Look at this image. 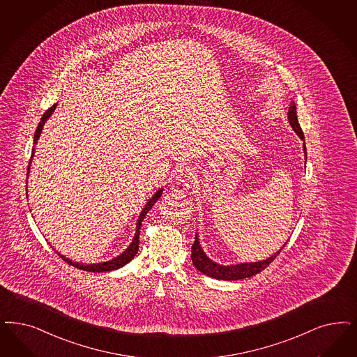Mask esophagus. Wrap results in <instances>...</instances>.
Wrapping results in <instances>:
<instances>
[{
  "instance_id": "1",
  "label": "esophagus",
  "mask_w": 357,
  "mask_h": 357,
  "mask_svg": "<svg viewBox=\"0 0 357 357\" xmlns=\"http://www.w3.org/2000/svg\"><path fill=\"white\" fill-rule=\"evenodd\" d=\"M192 172L191 169H182L176 172V185H187V182H190L192 179Z\"/></svg>"
}]
</instances>
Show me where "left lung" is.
<instances>
[{
    "mask_svg": "<svg viewBox=\"0 0 357 357\" xmlns=\"http://www.w3.org/2000/svg\"><path fill=\"white\" fill-rule=\"evenodd\" d=\"M287 120L291 125V128L294 129L295 133L301 139L305 141V135L302 132V128L298 123V116H296V107H295L294 101H291L289 112H287ZM303 150H305V158L307 160V153H306V145L303 144ZM287 243H284L274 255H271V257L257 262H243V264H236V265H220L215 261L209 259L208 256L204 253L203 248L200 245L199 241V236L195 234V241L194 245L191 248V259L192 264L195 265L197 271H202L203 274L216 278V280H222V281H237V280H244L256 275L259 271H264L265 268L269 266L273 259H275L280 252L282 250L283 246Z\"/></svg>",
    "mask_w": 357,
    "mask_h": 357,
    "instance_id": "8db88e82",
    "label": "left lung"
}]
</instances>
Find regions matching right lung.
I'll use <instances>...</instances> for the list:
<instances>
[{
	"instance_id": "1",
	"label": "right lung",
	"mask_w": 357,
	"mask_h": 357,
	"mask_svg": "<svg viewBox=\"0 0 357 357\" xmlns=\"http://www.w3.org/2000/svg\"><path fill=\"white\" fill-rule=\"evenodd\" d=\"M56 105H58V104H54L51 108H49L47 111L43 113V116H42L40 121L38 123L36 135H34V141H33L34 146L37 145L38 139H39L40 133H42V130H43L45 123H46V121L49 120L50 117H51V114H52L54 111H55ZM34 153H36V148H33V150H31V160H30V163H29V166H27V176H29V174H30V165H31V160H33V157H34ZM162 194H163V188H160V190H158V191H157V192H155V194H154L153 197H150L148 202H146L145 207L142 208L141 213H139V216H138V219H137L135 237H133L132 243L129 244V246L123 250V253H121L120 256H117V257H114V259H109V261H105V262H98V264H86H86H82V262H74L73 259H67L66 256H63V255H61L59 252H56V253H58V256H59L61 259H64L67 264L73 265V266L77 268V269H82V271H92V273L112 271L123 268V266H125L129 261H132V259H135V256L137 255V252H138V244H139V243H138V241H139L138 238H139V229H141L142 220H144L145 215H146L149 211L151 209V207L155 204V202L162 197Z\"/></svg>"
}]
</instances>
